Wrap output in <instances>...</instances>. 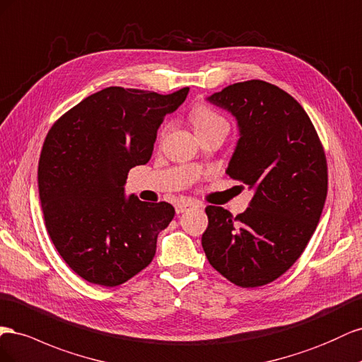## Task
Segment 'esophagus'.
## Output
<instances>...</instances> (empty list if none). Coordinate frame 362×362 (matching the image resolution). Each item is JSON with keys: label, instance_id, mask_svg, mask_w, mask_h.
<instances>
[{"label": "esophagus", "instance_id": "34e87169", "mask_svg": "<svg viewBox=\"0 0 362 362\" xmlns=\"http://www.w3.org/2000/svg\"><path fill=\"white\" fill-rule=\"evenodd\" d=\"M191 208H199V203L191 202V200H182L177 204H175V212L183 214L185 211H188Z\"/></svg>", "mask_w": 362, "mask_h": 362}]
</instances>
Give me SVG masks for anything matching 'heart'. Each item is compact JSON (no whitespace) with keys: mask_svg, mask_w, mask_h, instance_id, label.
Masks as SVG:
<instances>
[{"mask_svg":"<svg viewBox=\"0 0 362 362\" xmlns=\"http://www.w3.org/2000/svg\"><path fill=\"white\" fill-rule=\"evenodd\" d=\"M191 122L194 126L195 133H203L209 130H224L229 132V122H227L220 113H216L214 109L208 106L195 107L191 113ZM170 126H165L163 133L168 130Z\"/></svg>","mask_w":362,"mask_h":362,"instance_id":"b5f03b06","label":"heart"}]
</instances>
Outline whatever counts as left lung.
Returning <instances> with one entry per match:
<instances>
[{
    "instance_id": "obj_1",
    "label": "left lung",
    "mask_w": 362,
    "mask_h": 362,
    "mask_svg": "<svg viewBox=\"0 0 362 362\" xmlns=\"http://www.w3.org/2000/svg\"><path fill=\"white\" fill-rule=\"evenodd\" d=\"M230 112L240 139L226 173L253 191L243 214L208 206L203 250L235 285L255 288L282 276L311 240L327 194L326 156L305 109L262 80L206 98Z\"/></svg>"
}]
</instances>
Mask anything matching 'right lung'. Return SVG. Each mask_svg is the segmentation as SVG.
<instances>
[{
    "label": "right lung",
    "instance_id": "right-lung-1",
    "mask_svg": "<svg viewBox=\"0 0 362 362\" xmlns=\"http://www.w3.org/2000/svg\"><path fill=\"white\" fill-rule=\"evenodd\" d=\"M110 86L59 118L39 159L40 206L64 261L90 284L117 286L144 270L156 253L174 208L126 195L130 168L151 158L158 129L187 98Z\"/></svg>",
    "mask_w": 362,
    "mask_h": 362
}]
</instances>
